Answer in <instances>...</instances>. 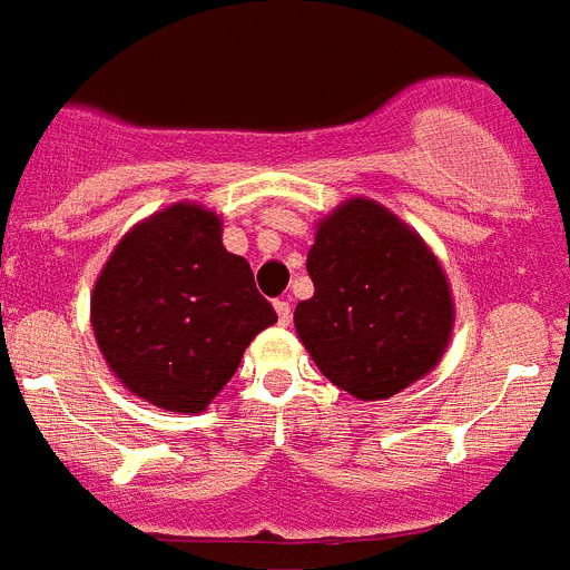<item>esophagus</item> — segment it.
Returning <instances> with one entry per match:
<instances>
[{
    "label": "esophagus",
    "instance_id": "obj_1",
    "mask_svg": "<svg viewBox=\"0 0 570 570\" xmlns=\"http://www.w3.org/2000/svg\"><path fill=\"white\" fill-rule=\"evenodd\" d=\"M275 312H278L281 326H289V321H292V304H289V301H284V297H281V301H275Z\"/></svg>",
    "mask_w": 570,
    "mask_h": 570
}]
</instances>
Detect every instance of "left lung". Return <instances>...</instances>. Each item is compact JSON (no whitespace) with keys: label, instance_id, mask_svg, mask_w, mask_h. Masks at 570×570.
Segmentation results:
<instances>
[{"label":"left lung","instance_id":"obj_1","mask_svg":"<svg viewBox=\"0 0 570 570\" xmlns=\"http://www.w3.org/2000/svg\"><path fill=\"white\" fill-rule=\"evenodd\" d=\"M306 273L315 295L295 306V332L352 397H392L445 355L454 297L443 264L381 202L355 196L323 215Z\"/></svg>","mask_w":570,"mask_h":570}]
</instances>
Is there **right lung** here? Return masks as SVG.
I'll use <instances>...</instances> for the list:
<instances>
[{"instance_id": "1", "label": "right lung", "mask_w": 570, "mask_h": 570, "mask_svg": "<svg viewBox=\"0 0 570 570\" xmlns=\"http://www.w3.org/2000/svg\"><path fill=\"white\" fill-rule=\"evenodd\" d=\"M215 209L176 202L132 224L101 266L90 326L119 383L153 406L198 414L278 321Z\"/></svg>"}]
</instances>
